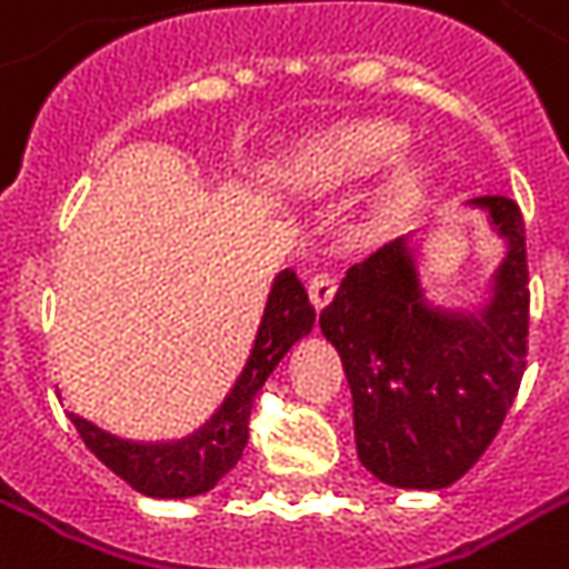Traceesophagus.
Here are the masks:
<instances>
[{
	"instance_id": "obj_1",
	"label": "esophagus",
	"mask_w": 569,
	"mask_h": 569,
	"mask_svg": "<svg viewBox=\"0 0 569 569\" xmlns=\"http://www.w3.org/2000/svg\"><path fill=\"white\" fill-rule=\"evenodd\" d=\"M333 292H337V277L333 273H315L311 280H308V296H311V305H315V311H321L330 305L333 299Z\"/></svg>"
}]
</instances>
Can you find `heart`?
<instances>
[{
    "label": "heart",
    "instance_id": "1",
    "mask_svg": "<svg viewBox=\"0 0 569 569\" xmlns=\"http://www.w3.org/2000/svg\"><path fill=\"white\" fill-rule=\"evenodd\" d=\"M402 148V131L381 122H362L333 131L315 148L305 176L315 186H337V182H352L378 172L383 163H390ZM397 198H409L416 191V172H400L393 182Z\"/></svg>",
    "mask_w": 569,
    "mask_h": 569
}]
</instances>
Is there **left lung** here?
Wrapping results in <instances>:
<instances>
[{
  "mask_svg": "<svg viewBox=\"0 0 569 569\" xmlns=\"http://www.w3.org/2000/svg\"><path fill=\"white\" fill-rule=\"evenodd\" d=\"M507 242L495 296L479 311L425 299L409 239L383 242L346 270L321 330L343 359L356 450L393 488H447L495 441L529 352V264L517 201L485 194Z\"/></svg>",
  "mask_w": 569,
  "mask_h": 569,
  "instance_id": "8db88e82",
  "label": "left lung"
}]
</instances>
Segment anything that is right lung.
Masks as SVG:
<instances>
[{
    "label": "right lung",
    "instance_id": "1",
    "mask_svg": "<svg viewBox=\"0 0 569 569\" xmlns=\"http://www.w3.org/2000/svg\"><path fill=\"white\" fill-rule=\"evenodd\" d=\"M311 323H315V308L308 302V292L296 277V270L286 267L270 286L264 318L239 381L232 383L220 409L194 435L172 443H138L107 435L103 428L90 425L81 416H69L71 425L78 428L90 453L109 466L119 479H126L134 491L148 498L204 495L242 460L258 390L289 352V346L299 343L311 330Z\"/></svg>",
    "mask_w": 569,
    "mask_h": 569
}]
</instances>
